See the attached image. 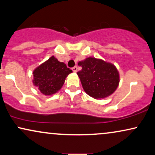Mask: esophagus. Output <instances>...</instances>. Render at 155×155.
I'll use <instances>...</instances> for the list:
<instances>
[{"mask_svg":"<svg viewBox=\"0 0 155 155\" xmlns=\"http://www.w3.org/2000/svg\"><path fill=\"white\" fill-rule=\"evenodd\" d=\"M72 70H73V72H75V73H76V72L78 71V67L75 65V66H74V67L72 68Z\"/></svg>","mask_w":155,"mask_h":155,"instance_id":"esophagus-1","label":"esophagus"}]
</instances>
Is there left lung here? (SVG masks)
<instances>
[{"label": "left lung", "mask_w": 155, "mask_h": 155, "mask_svg": "<svg viewBox=\"0 0 155 155\" xmlns=\"http://www.w3.org/2000/svg\"><path fill=\"white\" fill-rule=\"evenodd\" d=\"M82 70L78 72L82 87L88 95L95 99H103L111 95L117 88L119 75L111 63L100 59L87 58L80 61Z\"/></svg>", "instance_id": "obj_1"}]
</instances>
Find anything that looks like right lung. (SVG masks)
Segmentation results:
<instances>
[{"label":"right lung","mask_w":155,"mask_h":155,"mask_svg":"<svg viewBox=\"0 0 155 155\" xmlns=\"http://www.w3.org/2000/svg\"><path fill=\"white\" fill-rule=\"evenodd\" d=\"M64 63L51 56L33 72V83L44 95L54 94L62 87L65 78L72 73Z\"/></svg>","instance_id":"1"}]
</instances>
